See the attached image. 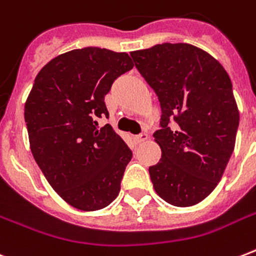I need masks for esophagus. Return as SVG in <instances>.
Wrapping results in <instances>:
<instances>
[{"instance_id":"34e87169","label":"esophagus","mask_w":256,"mask_h":256,"mask_svg":"<svg viewBox=\"0 0 256 256\" xmlns=\"http://www.w3.org/2000/svg\"><path fill=\"white\" fill-rule=\"evenodd\" d=\"M148 140V134H140V136H134V142L136 144H142V142H144V140Z\"/></svg>"}]
</instances>
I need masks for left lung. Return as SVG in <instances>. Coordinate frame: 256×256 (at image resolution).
I'll use <instances>...</instances> for the list:
<instances>
[{"label":"left lung","mask_w":256,"mask_h":256,"mask_svg":"<svg viewBox=\"0 0 256 256\" xmlns=\"http://www.w3.org/2000/svg\"><path fill=\"white\" fill-rule=\"evenodd\" d=\"M130 56L162 108V128L154 132L162 156L148 168L154 190L172 206H194L212 192L234 152L239 110L230 77L190 44L166 42Z\"/></svg>","instance_id":"left-lung-1"}]
</instances>
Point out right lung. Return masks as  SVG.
<instances>
[{
    "label": "right lung",
    "instance_id": "1",
    "mask_svg": "<svg viewBox=\"0 0 256 256\" xmlns=\"http://www.w3.org/2000/svg\"><path fill=\"white\" fill-rule=\"evenodd\" d=\"M128 53L84 48L46 64L25 102L30 150L54 191L70 206L96 211L118 196L132 152L110 124L104 96L132 69Z\"/></svg>",
    "mask_w": 256,
    "mask_h": 256
}]
</instances>
